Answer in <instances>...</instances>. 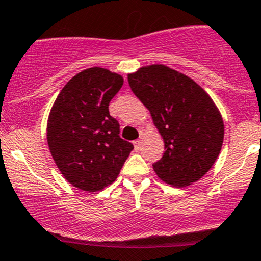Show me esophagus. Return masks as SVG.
I'll list each match as a JSON object with an SVG mask.
<instances>
[{"mask_svg":"<svg viewBox=\"0 0 261 261\" xmlns=\"http://www.w3.org/2000/svg\"><path fill=\"white\" fill-rule=\"evenodd\" d=\"M134 145H135L136 149H139V147H140V145H141V139H139V140L134 141Z\"/></svg>","mask_w":261,"mask_h":261,"instance_id":"34e87169","label":"esophagus"}]
</instances>
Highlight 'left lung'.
Wrapping results in <instances>:
<instances>
[{
  "label": "left lung",
  "mask_w": 261,
  "mask_h": 261,
  "mask_svg": "<svg viewBox=\"0 0 261 261\" xmlns=\"http://www.w3.org/2000/svg\"><path fill=\"white\" fill-rule=\"evenodd\" d=\"M127 80L164 140L163 158L152 164L158 177L179 188L201 179L218 158L225 134L222 116L208 93L163 64L140 68Z\"/></svg>",
  "instance_id": "8db88e82"
}]
</instances>
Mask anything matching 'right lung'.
Listing matches in <instances>:
<instances>
[{
	"instance_id": "1",
	"label": "right lung",
	"mask_w": 261,
	"mask_h": 261,
	"mask_svg": "<svg viewBox=\"0 0 261 261\" xmlns=\"http://www.w3.org/2000/svg\"><path fill=\"white\" fill-rule=\"evenodd\" d=\"M123 78L93 67L75 74L50 110L46 138L63 177L75 188L102 191L120 174L134 145L120 138V125L110 115V101Z\"/></svg>"
}]
</instances>
